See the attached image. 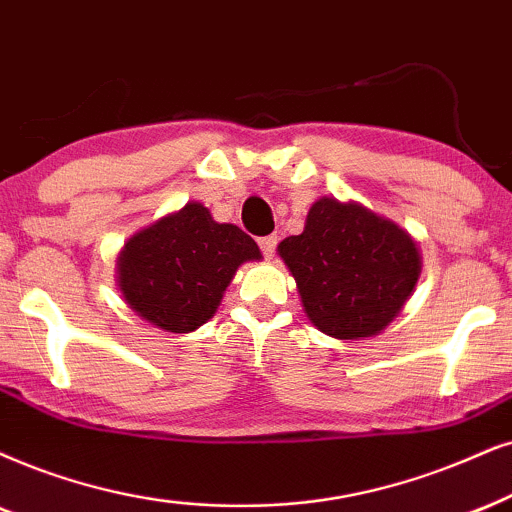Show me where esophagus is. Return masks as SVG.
<instances>
[{"instance_id":"esophagus-1","label":"esophagus","mask_w":512,"mask_h":512,"mask_svg":"<svg viewBox=\"0 0 512 512\" xmlns=\"http://www.w3.org/2000/svg\"><path fill=\"white\" fill-rule=\"evenodd\" d=\"M276 243H278V238H276V236H264V238H260L262 255H264V257H274V252H276Z\"/></svg>"}]
</instances>
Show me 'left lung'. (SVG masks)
Instances as JSON below:
<instances>
[{
	"instance_id": "obj_1",
	"label": "left lung",
	"mask_w": 512,
	"mask_h": 512,
	"mask_svg": "<svg viewBox=\"0 0 512 512\" xmlns=\"http://www.w3.org/2000/svg\"><path fill=\"white\" fill-rule=\"evenodd\" d=\"M304 312L321 333L371 338L409 300L420 274L416 241L357 203L316 200L300 236L278 245Z\"/></svg>"
}]
</instances>
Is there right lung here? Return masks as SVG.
<instances>
[{
  "instance_id": "add662e5",
  "label": "right lung",
  "mask_w": 512,
  "mask_h": 512,
  "mask_svg": "<svg viewBox=\"0 0 512 512\" xmlns=\"http://www.w3.org/2000/svg\"><path fill=\"white\" fill-rule=\"evenodd\" d=\"M260 248L234 224L189 203L132 236L118 260L129 307L170 333H189L215 314L238 264L260 260Z\"/></svg>"
}]
</instances>
